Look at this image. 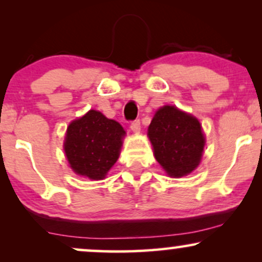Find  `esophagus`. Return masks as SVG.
Masks as SVG:
<instances>
[{
	"mask_svg": "<svg viewBox=\"0 0 262 262\" xmlns=\"http://www.w3.org/2000/svg\"><path fill=\"white\" fill-rule=\"evenodd\" d=\"M130 129L134 133H138L140 130V121L139 119H135V121L130 122Z\"/></svg>",
	"mask_w": 262,
	"mask_h": 262,
	"instance_id": "esophagus-1",
	"label": "esophagus"
}]
</instances>
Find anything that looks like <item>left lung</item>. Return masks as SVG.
<instances>
[{
    "label": "left lung",
    "mask_w": 262,
    "mask_h": 262,
    "mask_svg": "<svg viewBox=\"0 0 262 262\" xmlns=\"http://www.w3.org/2000/svg\"><path fill=\"white\" fill-rule=\"evenodd\" d=\"M148 135L154 155L164 170L172 177H181L198 166L204 148L200 122L191 114L165 106L155 113Z\"/></svg>",
    "instance_id": "1"
}]
</instances>
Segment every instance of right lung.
<instances>
[{
  "label": "right lung",
  "instance_id": "right-lung-1",
  "mask_svg": "<svg viewBox=\"0 0 262 262\" xmlns=\"http://www.w3.org/2000/svg\"><path fill=\"white\" fill-rule=\"evenodd\" d=\"M124 134L118 122L93 110L71 122L64 143L71 169L91 180H102L118 159Z\"/></svg>",
  "mask_w": 262,
  "mask_h": 262
}]
</instances>
